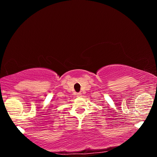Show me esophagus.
Instances as JSON below:
<instances>
[{"label":"esophagus","instance_id":"34e87169","mask_svg":"<svg viewBox=\"0 0 157 157\" xmlns=\"http://www.w3.org/2000/svg\"><path fill=\"white\" fill-rule=\"evenodd\" d=\"M76 95H77V97H80L82 95V94L81 93H78V94H76Z\"/></svg>","mask_w":157,"mask_h":157}]
</instances>
